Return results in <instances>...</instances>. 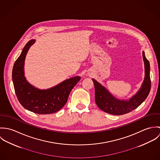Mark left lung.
I'll return each mask as SVG.
<instances>
[{"label":"left lung","instance_id":"left-lung-1","mask_svg":"<svg viewBox=\"0 0 160 160\" xmlns=\"http://www.w3.org/2000/svg\"><path fill=\"white\" fill-rule=\"evenodd\" d=\"M145 67V77L141 88L129 100H119L95 79H92L95 87V100L98 107L102 111L113 115L128 113L137 107L147 98L151 88L150 63L142 52Z\"/></svg>","mask_w":160,"mask_h":160}]
</instances>
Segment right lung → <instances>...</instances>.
Listing matches in <instances>:
<instances>
[{
	"mask_svg": "<svg viewBox=\"0 0 160 160\" xmlns=\"http://www.w3.org/2000/svg\"><path fill=\"white\" fill-rule=\"evenodd\" d=\"M35 42V39L28 41L15 62L12 71L15 91L18 101L25 109L37 114L53 113L66 104L70 92L81 77L71 78L47 89H40L31 85L24 76V65L28 51Z\"/></svg>",
	"mask_w": 160,
	"mask_h": 160,
	"instance_id": "right-lung-1",
	"label": "right lung"
}]
</instances>
